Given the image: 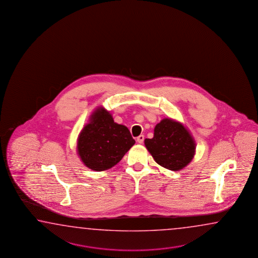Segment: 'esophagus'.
Instances as JSON below:
<instances>
[{
    "label": "esophagus",
    "instance_id": "esophagus-1",
    "mask_svg": "<svg viewBox=\"0 0 258 258\" xmlns=\"http://www.w3.org/2000/svg\"><path fill=\"white\" fill-rule=\"evenodd\" d=\"M145 140V137L141 135V136H139V137H137V143H139V144H143V142Z\"/></svg>",
    "mask_w": 258,
    "mask_h": 258
}]
</instances>
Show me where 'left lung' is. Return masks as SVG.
Masks as SVG:
<instances>
[{
	"label": "left lung",
	"mask_w": 258,
	"mask_h": 258,
	"mask_svg": "<svg viewBox=\"0 0 258 258\" xmlns=\"http://www.w3.org/2000/svg\"><path fill=\"white\" fill-rule=\"evenodd\" d=\"M145 146L161 167L177 171L187 167L195 155L196 144L187 128L170 118L163 119L154 130V137Z\"/></svg>",
	"instance_id": "1"
}]
</instances>
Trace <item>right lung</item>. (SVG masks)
I'll return each mask as SVG.
<instances>
[{
    "mask_svg": "<svg viewBox=\"0 0 258 258\" xmlns=\"http://www.w3.org/2000/svg\"><path fill=\"white\" fill-rule=\"evenodd\" d=\"M135 143L128 128L114 122L111 113L99 107L81 132L77 149L87 167L103 171L121 161Z\"/></svg>",
    "mask_w": 258,
    "mask_h": 258,
    "instance_id": "obj_1",
    "label": "right lung"
}]
</instances>
